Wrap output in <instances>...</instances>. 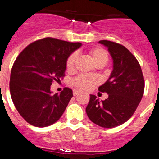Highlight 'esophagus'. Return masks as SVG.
<instances>
[{"label": "esophagus", "instance_id": "obj_1", "mask_svg": "<svg viewBox=\"0 0 159 159\" xmlns=\"http://www.w3.org/2000/svg\"><path fill=\"white\" fill-rule=\"evenodd\" d=\"M80 93V91L78 89H74V95L77 96Z\"/></svg>", "mask_w": 159, "mask_h": 159}]
</instances>
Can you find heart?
I'll return each instance as SVG.
<instances>
[{
    "mask_svg": "<svg viewBox=\"0 0 159 159\" xmlns=\"http://www.w3.org/2000/svg\"><path fill=\"white\" fill-rule=\"evenodd\" d=\"M90 56L93 62L96 66L103 65L107 63L108 60V54L102 48H94L89 52ZM78 55L76 53H73L72 55L68 58L66 61V70L68 71H73L74 70L75 63H76ZM98 78L93 76H89L86 74H80L78 77L73 80L74 85L78 89L82 90H88L92 88L98 83Z\"/></svg>",
    "mask_w": 159,
    "mask_h": 159,
    "instance_id": "b5f03b06",
    "label": "heart"
}]
</instances>
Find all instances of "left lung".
<instances>
[{"label": "left lung", "mask_w": 159, "mask_h": 159, "mask_svg": "<svg viewBox=\"0 0 159 159\" xmlns=\"http://www.w3.org/2000/svg\"><path fill=\"white\" fill-rule=\"evenodd\" d=\"M98 43L108 48L113 62L109 78L98 88L108 97L100 101L91 94L85 111L93 123L111 128L132 116L143 95L144 78L139 63L125 47L108 40Z\"/></svg>", "instance_id": "8db88e82"}]
</instances>
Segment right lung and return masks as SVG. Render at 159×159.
Returning <instances> with one entry per match:
<instances>
[{"label": "right lung", "mask_w": 159, "mask_h": 159, "mask_svg": "<svg viewBox=\"0 0 159 159\" xmlns=\"http://www.w3.org/2000/svg\"><path fill=\"white\" fill-rule=\"evenodd\" d=\"M81 46V43L48 37L29 44L18 55L10 75V93L28 124L43 128L62 116L73 91L64 88L59 94H52L51 85L64 77L67 59Z\"/></svg>", "instance_id": "obj_1"}]
</instances>
